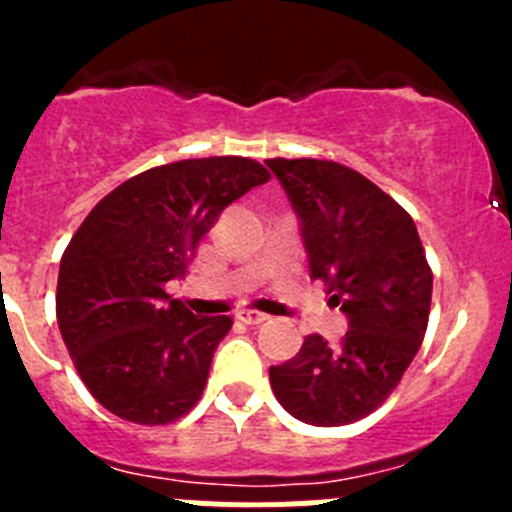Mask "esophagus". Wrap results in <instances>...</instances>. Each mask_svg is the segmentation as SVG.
Listing matches in <instances>:
<instances>
[{"mask_svg":"<svg viewBox=\"0 0 512 512\" xmlns=\"http://www.w3.org/2000/svg\"><path fill=\"white\" fill-rule=\"evenodd\" d=\"M235 317L245 324H262L267 319V314L257 312V309H237Z\"/></svg>","mask_w":512,"mask_h":512,"instance_id":"34e87169","label":"esophagus"}]
</instances>
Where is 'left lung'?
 I'll return each mask as SVG.
<instances>
[{
  "label": "left lung",
  "mask_w": 512,
  "mask_h": 512,
  "mask_svg": "<svg viewBox=\"0 0 512 512\" xmlns=\"http://www.w3.org/2000/svg\"><path fill=\"white\" fill-rule=\"evenodd\" d=\"M299 218L309 277L347 314L339 344L319 334L270 366L287 414L312 426H344L379 409L423 342L433 275L411 215L356 170L334 160L270 158Z\"/></svg>",
  "instance_id": "left-lung-1"
}]
</instances>
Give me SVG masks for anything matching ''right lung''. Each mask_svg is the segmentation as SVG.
<instances>
[{
  "instance_id": "obj_1",
  "label": "right lung",
  "mask_w": 512,
  "mask_h": 512,
  "mask_svg": "<svg viewBox=\"0 0 512 512\" xmlns=\"http://www.w3.org/2000/svg\"><path fill=\"white\" fill-rule=\"evenodd\" d=\"M267 180L250 158L178 160L133 175L86 215L61 257L56 319L103 409L160 426L198 404L232 319L198 317L163 287L227 205Z\"/></svg>"
}]
</instances>
